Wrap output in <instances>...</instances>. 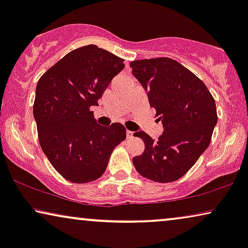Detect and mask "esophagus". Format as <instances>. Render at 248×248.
<instances>
[{"label":"esophagus","instance_id":"34e87169","mask_svg":"<svg viewBox=\"0 0 248 248\" xmlns=\"http://www.w3.org/2000/svg\"><path fill=\"white\" fill-rule=\"evenodd\" d=\"M126 137H127V139H131V138H133V132L132 131H126Z\"/></svg>","mask_w":248,"mask_h":248}]
</instances>
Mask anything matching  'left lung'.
Segmentation results:
<instances>
[{
  "mask_svg": "<svg viewBox=\"0 0 248 248\" xmlns=\"http://www.w3.org/2000/svg\"><path fill=\"white\" fill-rule=\"evenodd\" d=\"M130 66L164 126L157 141L135 132L144 151L133 158L134 167L151 181H177L209 147L218 122L216 101L205 84L177 61L158 57L133 61Z\"/></svg>",
  "mask_w": 248,
  "mask_h": 248,
  "instance_id": "1",
  "label": "left lung"
}]
</instances>
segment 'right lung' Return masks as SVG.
Segmentation results:
<instances>
[{
	"instance_id": "add662e5",
	"label": "right lung",
	"mask_w": 248,
	"mask_h": 248,
	"mask_svg": "<svg viewBox=\"0 0 248 248\" xmlns=\"http://www.w3.org/2000/svg\"><path fill=\"white\" fill-rule=\"evenodd\" d=\"M123 62L88 45L66 54L38 80L33 117L40 147L67 181L82 184L99 178L114 148L126 138L124 125L101 126L90 109L124 69Z\"/></svg>"
}]
</instances>
